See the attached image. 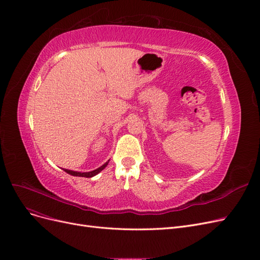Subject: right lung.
<instances>
[{"label": "right lung", "instance_id": "right-lung-1", "mask_svg": "<svg viewBox=\"0 0 260 260\" xmlns=\"http://www.w3.org/2000/svg\"><path fill=\"white\" fill-rule=\"evenodd\" d=\"M109 161V160H108ZM108 161H106L103 166H101L100 168L95 169V170H92V171H89V172H79V171H73V170H68V169H64V171H66L67 174L72 175V176H75V177H85V178H92L94 176H96L98 174H100V172L103 170L107 165H108Z\"/></svg>", "mask_w": 260, "mask_h": 260}]
</instances>
